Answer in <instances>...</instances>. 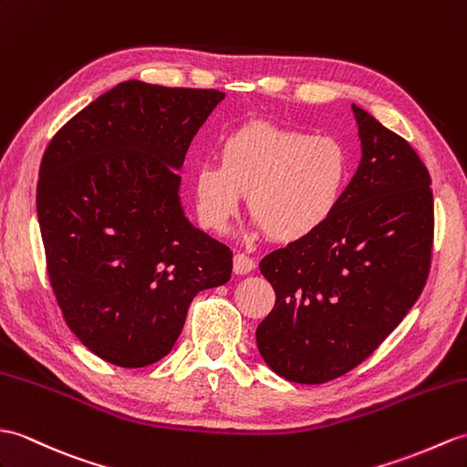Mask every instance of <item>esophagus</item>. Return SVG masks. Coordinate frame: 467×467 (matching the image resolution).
I'll list each match as a JSON object with an SVG mask.
<instances>
[{"label": "esophagus", "instance_id": "1", "mask_svg": "<svg viewBox=\"0 0 467 467\" xmlns=\"http://www.w3.org/2000/svg\"><path fill=\"white\" fill-rule=\"evenodd\" d=\"M254 266H256L254 258H251V256L244 254V253H236L234 258H233L234 275H248V273H251V270H254Z\"/></svg>", "mask_w": 467, "mask_h": 467}]
</instances>
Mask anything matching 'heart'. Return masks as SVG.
Returning <instances> with one entry per match:
<instances>
[{"label":"heart","instance_id":"b5f03b06","mask_svg":"<svg viewBox=\"0 0 467 467\" xmlns=\"http://www.w3.org/2000/svg\"><path fill=\"white\" fill-rule=\"evenodd\" d=\"M219 157L194 172L199 219L214 233L229 229L246 197L256 229L276 243L302 241L332 219L350 179L340 140L266 121L234 129Z\"/></svg>","mask_w":467,"mask_h":467}]
</instances>
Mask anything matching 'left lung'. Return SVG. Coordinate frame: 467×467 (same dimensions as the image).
I'll use <instances>...</instances> for the list:
<instances>
[{"mask_svg": "<svg viewBox=\"0 0 467 467\" xmlns=\"http://www.w3.org/2000/svg\"><path fill=\"white\" fill-rule=\"evenodd\" d=\"M362 161L332 219L266 254L276 302L258 324L260 356L298 384H324L362 364L426 286L433 194L406 139L352 107Z\"/></svg>", "mask_w": 467, "mask_h": 467, "instance_id": "1", "label": "left lung"}]
</instances>
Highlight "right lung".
<instances>
[{"mask_svg": "<svg viewBox=\"0 0 467 467\" xmlns=\"http://www.w3.org/2000/svg\"><path fill=\"white\" fill-rule=\"evenodd\" d=\"M223 91L123 81L53 135L37 181L49 285L105 362L167 356L192 298L229 283L233 251L184 219L177 169Z\"/></svg>", "mask_w": 467, "mask_h": 467, "instance_id": "1", "label": "right lung"}]
</instances>
